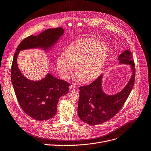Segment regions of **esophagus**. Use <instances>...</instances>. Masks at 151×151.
<instances>
[{"instance_id": "esophagus-1", "label": "esophagus", "mask_w": 151, "mask_h": 151, "mask_svg": "<svg viewBox=\"0 0 151 151\" xmlns=\"http://www.w3.org/2000/svg\"><path fill=\"white\" fill-rule=\"evenodd\" d=\"M76 88V87L74 86H70V87H69V90H70V91H72V90H74V89Z\"/></svg>"}]
</instances>
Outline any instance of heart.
I'll return each instance as SVG.
<instances>
[{
  "instance_id": "1",
  "label": "heart",
  "mask_w": 151,
  "mask_h": 151,
  "mask_svg": "<svg viewBox=\"0 0 151 151\" xmlns=\"http://www.w3.org/2000/svg\"><path fill=\"white\" fill-rule=\"evenodd\" d=\"M109 54L107 45L94 38H84L71 42L65 54L59 55L57 67L61 77L67 80L76 65L78 71L73 80L81 82L93 81L101 74Z\"/></svg>"
}]
</instances>
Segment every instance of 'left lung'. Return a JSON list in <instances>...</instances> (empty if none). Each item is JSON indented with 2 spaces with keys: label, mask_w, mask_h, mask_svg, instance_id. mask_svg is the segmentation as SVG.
<instances>
[{
  "label": "left lung",
  "mask_w": 151,
  "mask_h": 151,
  "mask_svg": "<svg viewBox=\"0 0 151 151\" xmlns=\"http://www.w3.org/2000/svg\"><path fill=\"white\" fill-rule=\"evenodd\" d=\"M119 64L130 67V78L119 92L107 94L103 88L104 75L100 76L91 84L80 87L78 104V116L85 123L91 125L103 123L113 117L121 109L133 88L135 78V67L130 50L120 54Z\"/></svg>",
  "instance_id": "8db88e82"
}]
</instances>
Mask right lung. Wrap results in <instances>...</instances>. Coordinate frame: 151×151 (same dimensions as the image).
I'll return each mask as SVG.
<instances>
[{
	"mask_svg": "<svg viewBox=\"0 0 151 151\" xmlns=\"http://www.w3.org/2000/svg\"><path fill=\"white\" fill-rule=\"evenodd\" d=\"M64 34V29L57 28L31 35L19 44L14 57L11 81L17 100L25 113L37 120H46L55 116L58 100L68 93L70 84L55 78L51 73L40 80L27 78L18 67V57L20 51L30 49L39 48L49 52Z\"/></svg>",
	"mask_w": 151,
	"mask_h": 151,
	"instance_id": "right-lung-1",
	"label": "right lung"
}]
</instances>
